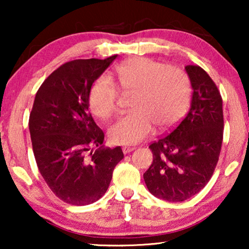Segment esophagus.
<instances>
[{
    "instance_id": "esophagus-1",
    "label": "esophagus",
    "mask_w": 249,
    "mask_h": 249,
    "mask_svg": "<svg viewBox=\"0 0 249 249\" xmlns=\"http://www.w3.org/2000/svg\"><path fill=\"white\" fill-rule=\"evenodd\" d=\"M135 149V147H132V146H124L122 147V152L124 153V154H127V153H130Z\"/></svg>"
}]
</instances>
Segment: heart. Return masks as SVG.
Segmentation results:
<instances>
[{"label": "heart", "mask_w": 249, "mask_h": 249, "mask_svg": "<svg viewBox=\"0 0 249 249\" xmlns=\"http://www.w3.org/2000/svg\"><path fill=\"white\" fill-rule=\"evenodd\" d=\"M112 78L122 94H132L130 113L119 117L108 128L114 144H136L151 134L153 125L165 130L188 110L192 81L181 68L166 67L149 57H132L119 63ZM114 84L100 78L90 88L89 107L98 118H108L117 108L119 93Z\"/></svg>", "instance_id": "1"}]
</instances>
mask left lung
<instances>
[{
  "label": "left lung",
  "mask_w": 249,
  "mask_h": 249,
  "mask_svg": "<svg viewBox=\"0 0 249 249\" xmlns=\"http://www.w3.org/2000/svg\"><path fill=\"white\" fill-rule=\"evenodd\" d=\"M185 69L194 89L190 110L169 134L153 142V162L144 173L153 195L182 202L199 193L212 178L223 139L222 97L199 66Z\"/></svg>",
  "instance_id": "8db88e82"
}]
</instances>
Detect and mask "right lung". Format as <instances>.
<instances>
[{"label":"right lung","instance_id":"1","mask_svg":"<svg viewBox=\"0 0 249 249\" xmlns=\"http://www.w3.org/2000/svg\"><path fill=\"white\" fill-rule=\"evenodd\" d=\"M115 57L62 64L40 85L30 112L29 131L40 175L54 195L71 205L100 199L124 159L120 146H102L104 132L88 111L91 85ZM93 147L98 149L89 153Z\"/></svg>","mask_w":249,"mask_h":249}]
</instances>
